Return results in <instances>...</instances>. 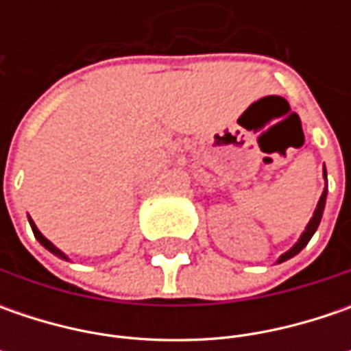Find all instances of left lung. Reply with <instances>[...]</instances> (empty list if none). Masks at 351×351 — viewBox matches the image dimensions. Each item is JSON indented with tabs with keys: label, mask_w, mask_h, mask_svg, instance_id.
Wrapping results in <instances>:
<instances>
[{
	"label": "left lung",
	"mask_w": 351,
	"mask_h": 351,
	"mask_svg": "<svg viewBox=\"0 0 351 351\" xmlns=\"http://www.w3.org/2000/svg\"><path fill=\"white\" fill-rule=\"evenodd\" d=\"M324 176H326V171H324ZM324 203H326V189H324V193L320 195V199H318V205H317V209H315V215H313V219L308 221V224H306V228H304V232L303 236L299 238V242L293 246V248L289 250V252H285L281 258H279V263L281 262H285V260H289V258H293L295 254H299L301 250L308 244V240L313 238V234L317 232V228H318V224H320V219H322V210H324Z\"/></svg>",
	"instance_id": "8db88e82"
}]
</instances>
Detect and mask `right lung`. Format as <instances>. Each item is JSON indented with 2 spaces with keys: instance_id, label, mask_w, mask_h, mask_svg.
Listing matches in <instances>:
<instances>
[{
  "instance_id": "obj_1",
  "label": "right lung",
  "mask_w": 351,
  "mask_h": 351,
  "mask_svg": "<svg viewBox=\"0 0 351 351\" xmlns=\"http://www.w3.org/2000/svg\"><path fill=\"white\" fill-rule=\"evenodd\" d=\"M29 223H31V228H33V234H34V238H36V240H38V242H40V244H43V246H45V248L50 250V252H52V254H56V256H60V258H66V256H64V254H62L60 250L56 248V246H54V244H52V242H50V240H47V238H45V236L40 234V230H38V228H36V226H34V223H33V221H31V219H29Z\"/></svg>"
}]
</instances>
